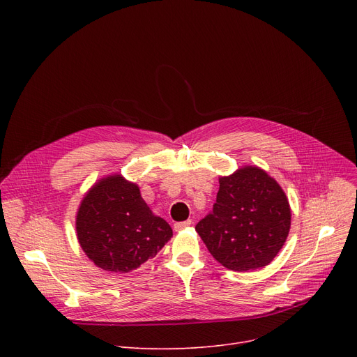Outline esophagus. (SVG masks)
I'll use <instances>...</instances> for the list:
<instances>
[{"label":"esophagus","mask_w":357,"mask_h":357,"mask_svg":"<svg viewBox=\"0 0 357 357\" xmlns=\"http://www.w3.org/2000/svg\"><path fill=\"white\" fill-rule=\"evenodd\" d=\"M191 224H192V221H191V220H186V221H182V222H175L174 229H175V231H182L183 229H186L188 226H191Z\"/></svg>","instance_id":"esophagus-1"}]
</instances>
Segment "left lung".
Wrapping results in <instances>:
<instances>
[{
  "label": "left lung",
  "instance_id": "left-lung-1",
  "mask_svg": "<svg viewBox=\"0 0 357 357\" xmlns=\"http://www.w3.org/2000/svg\"><path fill=\"white\" fill-rule=\"evenodd\" d=\"M213 213L197 233L213 257L234 272L260 269L275 259L291 229L289 201L280 185L259 166L246 165L220 176Z\"/></svg>",
  "mask_w": 357,
  "mask_h": 357
}]
</instances>
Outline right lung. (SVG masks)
Here are the masks:
<instances>
[{"mask_svg": "<svg viewBox=\"0 0 357 357\" xmlns=\"http://www.w3.org/2000/svg\"><path fill=\"white\" fill-rule=\"evenodd\" d=\"M75 227L88 259L111 273L140 268L172 237L171 226L149 208L139 185L120 174L98 179L86 191Z\"/></svg>", "mask_w": 357, "mask_h": 357, "instance_id": "right-lung-1", "label": "right lung"}]
</instances>
